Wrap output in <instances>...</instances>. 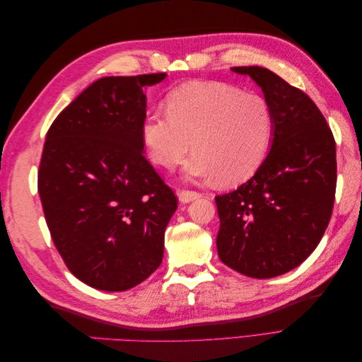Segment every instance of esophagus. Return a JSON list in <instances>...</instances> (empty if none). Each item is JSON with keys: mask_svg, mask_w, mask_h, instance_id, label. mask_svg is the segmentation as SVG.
<instances>
[{"mask_svg": "<svg viewBox=\"0 0 362 362\" xmlns=\"http://www.w3.org/2000/svg\"><path fill=\"white\" fill-rule=\"evenodd\" d=\"M201 196L202 194L198 193V192H190V190H181V192H178V199L182 204H189V202H192L194 199H199Z\"/></svg>", "mask_w": 362, "mask_h": 362, "instance_id": "1", "label": "esophagus"}]
</instances>
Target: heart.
<instances>
[{
    "mask_svg": "<svg viewBox=\"0 0 362 362\" xmlns=\"http://www.w3.org/2000/svg\"><path fill=\"white\" fill-rule=\"evenodd\" d=\"M275 117L264 98L226 83H187L168 98V113L146 116L141 140L152 163L184 166L185 180L238 184L266 160Z\"/></svg>",
    "mask_w": 362,
    "mask_h": 362,
    "instance_id": "obj_1",
    "label": "heart"
}]
</instances>
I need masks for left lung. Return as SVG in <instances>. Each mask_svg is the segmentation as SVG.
I'll use <instances>...</instances> for the list:
<instances>
[{"instance_id":"left-lung-1","label":"left lung","mask_w":362,"mask_h":362,"mask_svg":"<svg viewBox=\"0 0 362 362\" xmlns=\"http://www.w3.org/2000/svg\"><path fill=\"white\" fill-rule=\"evenodd\" d=\"M261 87L275 128L270 151L247 182L216 196L223 264L267 279L298 267L320 243L332 214L335 141L311 98L261 66L231 68Z\"/></svg>"}]
</instances>
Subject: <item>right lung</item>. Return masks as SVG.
Masks as SVG:
<instances>
[{
	"label": "right lung",
	"instance_id": "1",
	"mask_svg": "<svg viewBox=\"0 0 362 362\" xmlns=\"http://www.w3.org/2000/svg\"><path fill=\"white\" fill-rule=\"evenodd\" d=\"M166 74L104 76L48 129L39 196L72 275L103 291L139 286L161 264L177 196L144 156L145 87Z\"/></svg>",
	"mask_w": 362,
	"mask_h": 362
}]
</instances>
